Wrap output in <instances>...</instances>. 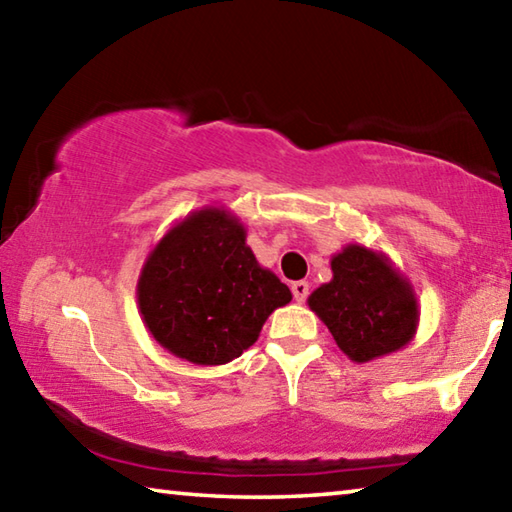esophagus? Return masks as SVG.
<instances>
[{"instance_id":"1","label":"esophagus","mask_w":512,"mask_h":512,"mask_svg":"<svg viewBox=\"0 0 512 512\" xmlns=\"http://www.w3.org/2000/svg\"><path fill=\"white\" fill-rule=\"evenodd\" d=\"M291 291H293V298H296V302H305L307 296H309V284L307 282H293L291 284Z\"/></svg>"}]
</instances>
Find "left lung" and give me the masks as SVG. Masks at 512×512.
Segmentation results:
<instances>
[{"label": "left lung", "instance_id": "left-lung-1", "mask_svg": "<svg viewBox=\"0 0 512 512\" xmlns=\"http://www.w3.org/2000/svg\"><path fill=\"white\" fill-rule=\"evenodd\" d=\"M307 305L354 363L402 350L420 323L409 277L384 253L361 244H348L332 257V280L320 284Z\"/></svg>", "mask_w": 512, "mask_h": 512}]
</instances>
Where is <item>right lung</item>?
<instances>
[{
	"mask_svg": "<svg viewBox=\"0 0 512 512\" xmlns=\"http://www.w3.org/2000/svg\"><path fill=\"white\" fill-rule=\"evenodd\" d=\"M291 291L259 266L237 214L207 205L171 225L137 280L144 327L173 357L223 366L259 339Z\"/></svg>",
	"mask_w": 512,
	"mask_h": 512,
	"instance_id": "add662e5",
	"label": "right lung"
}]
</instances>
